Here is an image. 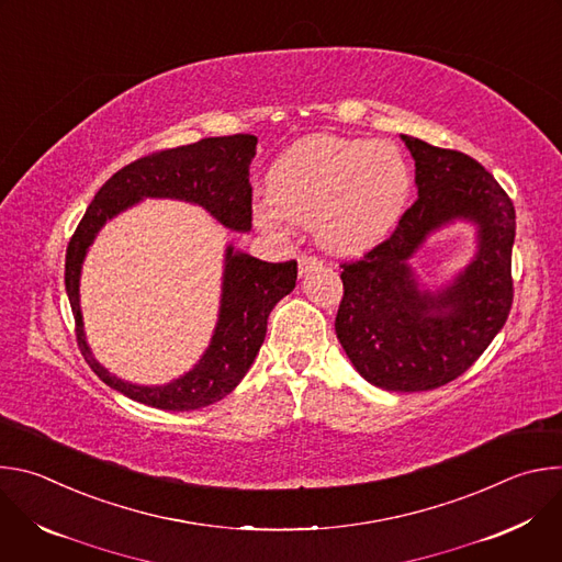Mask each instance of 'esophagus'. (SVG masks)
I'll list each match as a JSON object with an SVG mask.
<instances>
[{
	"label": "esophagus",
	"instance_id": "obj_1",
	"mask_svg": "<svg viewBox=\"0 0 562 562\" xmlns=\"http://www.w3.org/2000/svg\"><path fill=\"white\" fill-rule=\"evenodd\" d=\"M297 267H300V276H306V273L319 269V260L313 258V256H302V258L297 260Z\"/></svg>",
	"mask_w": 562,
	"mask_h": 562
}]
</instances>
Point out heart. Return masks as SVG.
Wrapping results in <instances>:
<instances>
[{"instance_id":"b5f03b06","label":"heart","mask_w":562,"mask_h":562,"mask_svg":"<svg viewBox=\"0 0 562 562\" xmlns=\"http://www.w3.org/2000/svg\"><path fill=\"white\" fill-rule=\"evenodd\" d=\"M412 193V171L391 142L308 135L291 144L267 173L271 209H256V226L282 231V217L313 222L317 243L360 256L393 231Z\"/></svg>"}]
</instances>
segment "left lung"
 <instances>
[{
    "mask_svg": "<svg viewBox=\"0 0 562 562\" xmlns=\"http://www.w3.org/2000/svg\"><path fill=\"white\" fill-rule=\"evenodd\" d=\"M416 162L418 200L358 262H345L336 334L356 371L386 391H429L462 375L505 327L514 300L516 211L473 157L400 135ZM453 221L476 226V254L438 292L408 260Z\"/></svg>",
    "mask_w": 562,
    "mask_h": 562,
    "instance_id": "8db88e82",
    "label": "left lung"
}]
</instances>
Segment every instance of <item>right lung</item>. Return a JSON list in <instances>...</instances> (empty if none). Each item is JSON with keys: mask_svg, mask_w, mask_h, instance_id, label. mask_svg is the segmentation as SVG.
<instances>
[{"mask_svg": "<svg viewBox=\"0 0 562 562\" xmlns=\"http://www.w3.org/2000/svg\"><path fill=\"white\" fill-rule=\"evenodd\" d=\"M256 135L204 137L189 146L159 150L120 169L98 191L66 249V293L75 315L77 345L89 367L111 389L131 400L165 412L209 407L228 395L254 364L271 308L293 291L297 262H262L226 247L220 313L211 342L198 364L184 375L157 386L126 382L104 369L87 342L79 276L102 226L144 198H169L202 206L231 231H251L249 165L256 157Z\"/></svg>", "mask_w": 562, "mask_h": 562, "instance_id": "right-lung-1", "label": "right lung"}]
</instances>
